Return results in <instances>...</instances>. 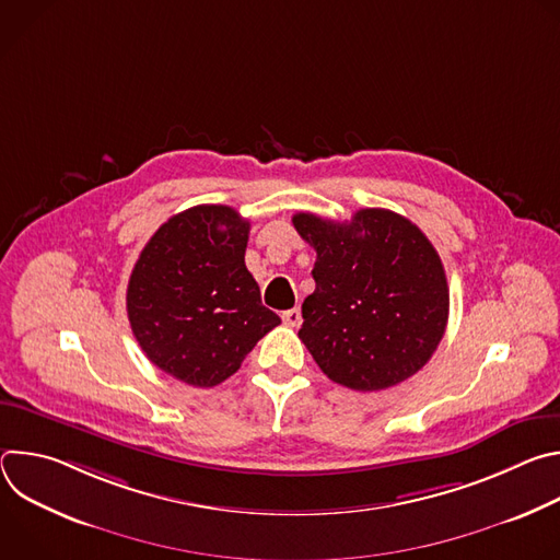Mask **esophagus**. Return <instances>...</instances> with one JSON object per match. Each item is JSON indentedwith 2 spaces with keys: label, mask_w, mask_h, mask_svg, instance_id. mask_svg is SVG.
<instances>
[{
  "label": "esophagus",
  "mask_w": 560,
  "mask_h": 560,
  "mask_svg": "<svg viewBox=\"0 0 560 560\" xmlns=\"http://www.w3.org/2000/svg\"><path fill=\"white\" fill-rule=\"evenodd\" d=\"M281 318H283V324L285 326H290V328H299L301 326V310L299 307H292V310H285L283 314H281Z\"/></svg>",
  "instance_id": "34e87169"
}]
</instances>
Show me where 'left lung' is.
<instances>
[{
	"label": "left lung",
	"mask_w": 560,
	"mask_h": 560,
	"mask_svg": "<svg viewBox=\"0 0 560 560\" xmlns=\"http://www.w3.org/2000/svg\"><path fill=\"white\" fill-rule=\"evenodd\" d=\"M292 223L316 250V285L301 305L299 330L316 365L359 392L417 374L441 343L450 312L430 238L383 208H363L341 223L296 212Z\"/></svg>",
	"instance_id": "left-lung-1"
}]
</instances>
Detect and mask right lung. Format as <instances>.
I'll return each mask as SVG.
<instances>
[{"label": "right lung", "mask_w": 560, "mask_h": 560, "mask_svg": "<svg viewBox=\"0 0 560 560\" xmlns=\"http://www.w3.org/2000/svg\"><path fill=\"white\" fill-rule=\"evenodd\" d=\"M250 221L230 206L171 217L141 250L126 292L128 322L162 372L212 387L281 324L246 268Z\"/></svg>", "instance_id": "add662e5"}]
</instances>
